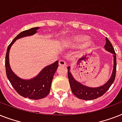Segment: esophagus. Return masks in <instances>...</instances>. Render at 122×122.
<instances>
[{"label": "esophagus", "instance_id": "esophagus-1", "mask_svg": "<svg viewBox=\"0 0 122 122\" xmlns=\"http://www.w3.org/2000/svg\"><path fill=\"white\" fill-rule=\"evenodd\" d=\"M59 65L61 66H66V62L65 61H63V60H60L59 61Z\"/></svg>", "mask_w": 122, "mask_h": 122}]
</instances>
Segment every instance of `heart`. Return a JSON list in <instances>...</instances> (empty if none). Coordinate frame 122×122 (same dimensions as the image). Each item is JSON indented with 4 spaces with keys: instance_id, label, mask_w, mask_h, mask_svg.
<instances>
[{
    "instance_id": "b5f03b06",
    "label": "heart",
    "mask_w": 122,
    "mask_h": 122,
    "mask_svg": "<svg viewBox=\"0 0 122 122\" xmlns=\"http://www.w3.org/2000/svg\"><path fill=\"white\" fill-rule=\"evenodd\" d=\"M88 39V36L86 35H78L73 36L71 38L68 40V45L70 47H75V46L83 44V42L86 41ZM92 42L90 41H87L83 44V46L85 48H89L92 47Z\"/></svg>"
}]
</instances>
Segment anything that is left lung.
<instances>
[{
    "label": "left lung",
    "instance_id": "1",
    "mask_svg": "<svg viewBox=\"0 0 122 122\" xmlns=\"http://www.w3.org/2000/svg\"><path fill=\"white\" fill-rule=\"evenodd\" d=\"M106 44L104 49L107 51L113 54V69L112 71V76L107 82L102 86L97 87H89L80 83L76 81L70 72V67H68V76L70 85L73 94L79 99L83 100H92L102 96L108 89H110L112 83L115 79L116 70H117V56L111 42L107 38H106Z\"/></svg>",
    "mask_w": 122,
    "mask_h": 122
}]
</instances>
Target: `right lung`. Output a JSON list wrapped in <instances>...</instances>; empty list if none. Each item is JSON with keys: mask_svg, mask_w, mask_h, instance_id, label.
<instances>
[{"mask_svg": "<svg viewBox=\"0 0 122 122\" xmlns=\"http://www.w3.org/2000/svg\"><path fill=\"white\" fill-rule=\"evenodd\" d=\"M38 29H39V27L32 28L19 33L9 45L5 61L7 76L15 91L24 97L35 100L44 98L49 94L54 75L58 68V61H56L53 64L45 67L35 78L30 80H23L15 75L10 68L9 54L11 46L16 40L34 35L37 33Z\"/></svg>", "mask_w": 122, "mask_h": 122, "instance_id": "right-lung-1", "label": "right lung"}]
</instances>
